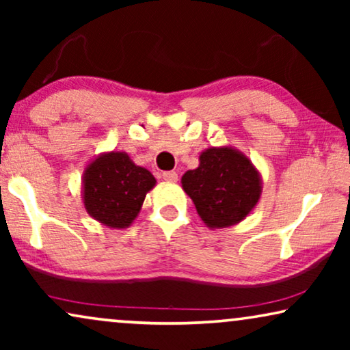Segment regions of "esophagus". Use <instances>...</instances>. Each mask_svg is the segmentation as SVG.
<instances>
[{"label": "esophagus", "instance_id": "esophagus-1", "mask_svg": "<svg viewBox=\"0 0 350 350\" xmlns=\"http://www.w3.org/2000/svg\"><path fill=\"white\" fill-rule=\"evenodd\" d=\"M162 178H164L165 181H169V183H175L176 180H178V174H176V172H164V174H162Z\"/></svg>", "mask_w": 350, "mask_h": 350}]
</instances>
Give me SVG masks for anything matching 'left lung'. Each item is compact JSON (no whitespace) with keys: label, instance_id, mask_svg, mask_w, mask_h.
I'll list each match as a JSON object with an SVG mask.
<instances>
[{"label":"left lung","instance_id":"1","mask_svg":"<svg viewBox=\"0 0 350 350\" xmlns=\"http://www.w3.org/2000/svg\"><path fill=\"white\" fill-rule=\"evenodd\" d=\"M183 191L210 229L234 226L260 202L262 178L252 161L232 146L200 152L199 167L181 176Z\"/></svg>","mask_w":350,"mask_h":350}]
</instances>
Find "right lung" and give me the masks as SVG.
<instances>
[{"mask_svg":"<svg viewBox=\"0 0 350 350\" xmlns=\"http://www.w3.org/2000/svg\"><path fill=\"white\" fill-rule=\"evenodd\" d=\"M156 178L137 165L127 152L107 151L85 165L81 198L85 212L95 221L113 229L129 228L140 213Z\"/></svg>","mask_w":350,"mask_h":350,"instance_id":"right-lung-1","label":"right lung"}]
</instances>
